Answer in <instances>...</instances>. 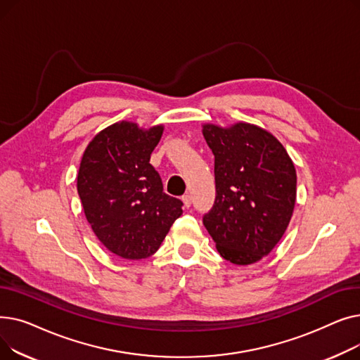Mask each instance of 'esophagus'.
<instances>
[{
	"instance_id": "obj_1",
	"label": "esophagus",
	"mask_w": 360,
	"mask_h": 360,
	"mask_svg": "<svg viewBox=\"0 0 360 360\" xmlns=\"http://www.w3.org/2000/svg\"><path fill=\"white\" fill-rule=\"evenodd\" d=\"M182 201H184V205L186 207H191V195L190 194H185V195H182Z\"/></svg>"
}]
</instances>
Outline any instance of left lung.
Here are the masks:
<instances>
[{"instance_id":"left-lung-1","label":"left lung","mask_w":360,"mask_h":360,"mask_svg":"<svg viewBox=\"0 0 360 360\" xmlns=\"http://www.w3.org/2000/svg\"><path fill=\"white\" fill-rule=\"evenodd\" d=\"M214 155L216 200L202 223L219 254L238 266L269 255L285 235L296 201V170L286 148L257 125L202 127Z\"/></svg>"}]
</instances>
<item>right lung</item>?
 I'll return each mask as SVG.
<instances>
[{
  "instance_id": "obj_1",
  "label": "right lung",
  "mask_w": 360,
  "mask_h": 360,
  "mask_svg": "<svg viewBox=\"0 0 360 360\" xmlns=\"http://www.w3.org/2000/svg\"><path fill=\"white\" fill-rule=\"evenodd\" d=\"M163 127L141 129L117 122L94 137L82 158L77 191L94 235L125 259L153 255L170 226L182 214V201L163 191L150 155Z\"/></svg>"
}]
</instances>
